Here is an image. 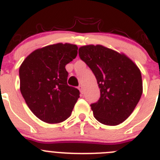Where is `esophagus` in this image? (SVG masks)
Masks as SVG:
<instances>
[{
    "mask_svg": "<svg viewBox=\"0 0 160 160\" xmlns=\"http://www.w3.org/2000/svg\"><path fill=\"white\" fill-rule=\"evenodd\" d=\"M78 90H80V92H81L82 94H83V87L82 86V85H80V86H78Z\"/></svg>",
    "mask_w": 160,
    "mask_h": 160,
    "instance_id": "esophagus-1",
    "label": "esophagus"
}]
</instances>
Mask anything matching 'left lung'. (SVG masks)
Masks as SVG:
<instances>
[{
    "instance_id": "8db88e82",
    "label": "left lung",
    "mask_w": 160,
    "mask_h": 160,
    "mask_svg": "<svg viewBox=\"0 0 160 160\" xmlns=\"http://www.w3.org/2000/svg\"><path fill=\"white\" fill-rule=\"evenodd\" d=\"M79 57L92 70L100 88V98L90 105L101 123L116 126L131 114L142 94L140 70L124 53L101 46L78 49Z\"/></svg>"
}]
</instances>
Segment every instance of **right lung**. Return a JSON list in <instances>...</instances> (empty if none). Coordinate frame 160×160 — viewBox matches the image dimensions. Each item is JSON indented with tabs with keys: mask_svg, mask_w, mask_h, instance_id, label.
Listing matches in <instances>:
<instances>
[{
	"mask_svg": "<svg viewBox=\"0 0 160 160\" xmlns=\"http://www.w3.org/2000/svg\"><path fill=\"white\" fill-rule=\"evenodd\" d=\"M77 54L76 45L53 44L32 52L20 66L21 93L43 122L58 123L70 116L80 93L68 86L66 66Z\"/></svg>",
	"mask_w": 160,
	"mask_h": 160,
	"instance_id": "1",
	"label": "right lung"
}]
</instances>
